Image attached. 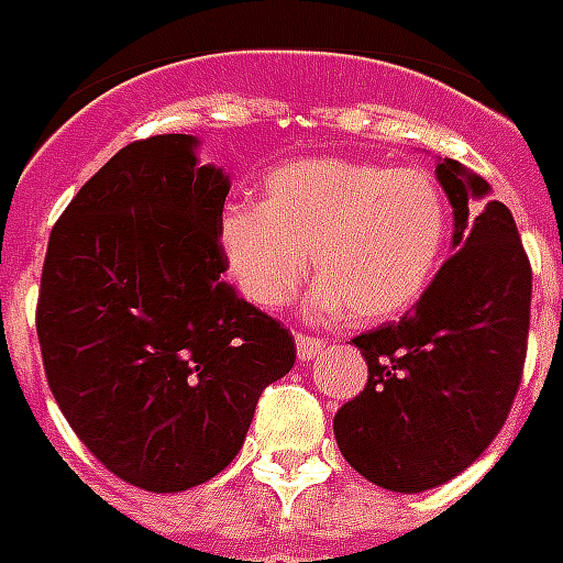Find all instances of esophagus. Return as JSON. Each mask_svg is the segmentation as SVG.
Instances as JSON below:
<instances>
[{"mask_svg": "<svg viewBox=\"0 0 563 563\" xmlns=\"http://www.w3.org/2000/svg\"><path fill=\"white\" fill-rule=\"evenodd\" d=\"M295 342H298V356H300V362L316 360L318 353H321V351H324V347H327L324 339H316V335H307V333H298V335H295Z\"/></svg>", "mask_w": 563, "mask_h": 563, "instance_id": "esophagus-1", "label": "esophagus"}]
</instances>
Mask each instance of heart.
<instances>
[{"mask_svg": "<svg viewBox=\"0 0 563 563\" xmlns=\"http://www.w3.org/2000/svg\"><path fill=\"white\" fill-rule=\"evenodd\" d=\"M260 203L228 207L219 239L233 280L251 303L280 309L309 277L327 316L360 321L406 312L441 263L450 210L423 169L321 157L274 169Z\"/></svg>", "mask_w": 563, "mask_h": 563, "instance_id": "1", "label": "heart"}]
</instances>
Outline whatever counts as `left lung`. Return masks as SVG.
I'll return each instance as SVG.
<instances>
[{
    "label": "left lung",
    "mask_w": 563,
    "mask_h": 563,
    "mask_svg": "<svg viewBox=\"0 0 563 563\" xmlns=\"http://www.w3.org/2000/svg\"><path fill=\"white\" fill-rule=\"evenodd\" d=\"M453 203V254L415 307L353 339L368 383L335 411L353 471L379 488L420 494L485 453L520 388L532 309V265L506 203L471 216L488 184L459 161L438 163Z\"/></svg>",
    "instance_id": "left-lung-1"
}]
</instances>
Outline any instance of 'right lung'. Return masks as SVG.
I'll return each mask as SVG.
<instances>
[{"instance_id":"1","label":"right lung","mask_w":563,"mask_h":563,"mask_svg":"<svg viewBox=\"0 0 563 563\" xmlns=\"http://www.w3.org/2000/svg\"><path fill=\"white\" fill-rule=\"evenodd\" d=\"M189 134L119 148L52 228L37 295L48 388L84 446L154 494L212 479L295 365L277 318L224 283L230 180Z\"/></svg>"}]
</instances>
